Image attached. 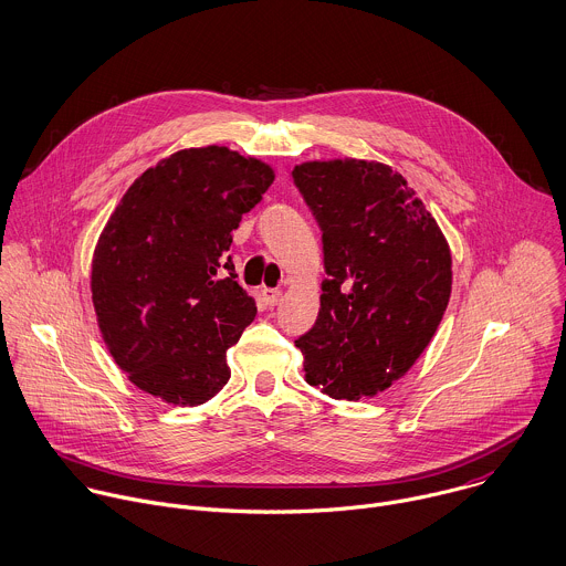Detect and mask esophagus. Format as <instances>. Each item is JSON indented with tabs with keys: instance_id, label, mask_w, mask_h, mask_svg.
Returning <instances> with one entry per match:
<instances>
[{
	"instance_id": "obj_1",
	"label": "esophagus",
	"mask_w": 566,
	"mask_h": 566,
	"mask_svg": "<svg viewBox=\"0 0 566 566\" xmlns=\"http://www.w3.org/2000/svg\"><path fill=\"white\" fill-rule=\"evenodd\" d=\"M263 301L270 305V307H274L279 301H281V290H274V287H263Z\"/></svg>"
}]
</instances>
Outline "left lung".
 Here are the masks:
<instances>
[{
  "instance_id": "obj_1",
  "label": "left lung",
  "mask_w": 566,
  "mask_h": 566,
  "mask_svg": "<svg viewBox=\"0 0 566 566\" xmlns=\"http://www.w3.org/2000/svg\"><path fill=\"white\" fill-rule=\"evenodd\" d=\"M294 186L323 232L327 279L294 345L310 385L338 400L376 396L436 334L451 294V254L407 181L376 161L303 164Z\"/></svg>"
}]
</instances>
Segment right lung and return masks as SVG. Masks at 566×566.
Listing matches in <instances>:
<instances>
[{
	"label": "right lung",
	"instance_id": "1",
	"mask_svg": "<svg viewBox=\"0 0 566 566\" xmlns=\"http://www.w3.org/2000/svg\"><path fill=\"white\" fill-rule=\"evenodd\" d=\"M272 181L270 166L208 146L164 159L119 201L95 250L93 303L139 389L192 407L228 382L226 354L256 316L228 250Z\"/></svg>",
	"mask_w": 566,
	"mask_h": 566
}]
</instances>
